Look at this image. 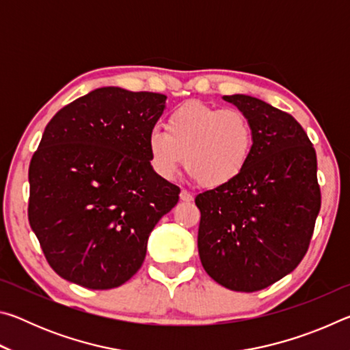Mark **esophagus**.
Wrapping results in <instances>:
<instances>
[{"instance_id": "esophagus-1", "label": "esophagus", "mask_w": 350, "mask_h": 350, "mask_svg": "<svg viewBox=\"0 0 350 350\" xmlns=\"http://www.w3.org/2000/svg\"><path fill=\"white\" fill-rule=\"evenodd\" d=\"M180 200H183V202H191L193 200V194L187 191V189H182L180 191Z\"/></svg>"}]
</instances>
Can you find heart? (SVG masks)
I'll return each mask as SVG.
<instances>
[{"mask_svg":"<svg viewBox=\"0 0 350 350\" xmlns=\"http://www.w3.org/2000/svg\"><path fill=\"white\" fill-rule=\"evenodd\" d=\"M165 131L151 129L146 148L152 170L168 180L185 157L188 174L202 187L228 185L245 170L253 152V126L238 109L188 102L171 112Z\"/></svg>","mask_w":350,"mask_h":350,"instance_id":"obj_1","label":"heart"}]
</instances>
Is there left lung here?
<instances>
[{"mask_svg": "<svg viewBox=\"0 0 350 350\" xmlns=\"http://www.w3.org/2000/svg\"><path fill=\"white\" fill-rule=\"evenodd\" d=\"M250 120L254 145L238 179L196 196L204 269L234 292H258L293 271L321 208L317 152L303 126L244 94L224 96Z\"/></svg>", "mask_w": 350, "mask_h": 350, "instance_id": "left-lung-1", "label": "left lung"}]
</instances>
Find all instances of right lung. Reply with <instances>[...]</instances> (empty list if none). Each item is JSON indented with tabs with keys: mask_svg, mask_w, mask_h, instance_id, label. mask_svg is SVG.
I'll return each mask as SVG.
<instances>
[{
	"mask_svg": "<svg viewBox=\"0 0 350 350\" xmlns=\"http://www.w3.org/2000/svg\"><path fill=\"white\" fill-rule=\"evenodd\" d=\"M163 94L98 88L51 118L29 165V224L64 280L114 288L144 264L180 188L152 170L148 134Z\"/></svg>",
	"mask_w": 350,
	"mask_h": 350,
	"instance_id": "obj_1",
	"label": "right lung"
}]
</instances>
